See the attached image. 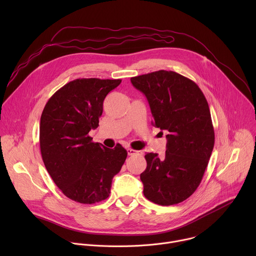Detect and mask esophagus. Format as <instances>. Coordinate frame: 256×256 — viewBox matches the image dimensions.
Segmentation results:
<instances>
[{
  "label": "esophagus",
  "instance_id": "1",
  "mask_svg": "<svg viewBox=\"0 0 256 256\" xmlns=\"http://www.w3.org/2000/svg\"><path fill=\"white\" fill-rule=\"evenodd\" d=\"M128 156H134V155H140V152L138 151H136V150H132V149H128Z\"/></svg>",
  "mask_w": 256,
  "mask_h": 256
}]
</instances>
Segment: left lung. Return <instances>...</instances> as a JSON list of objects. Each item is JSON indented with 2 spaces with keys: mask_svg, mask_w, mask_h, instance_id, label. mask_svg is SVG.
Returning a JSON list of instances; mask_svg holds the SVG:
<instances>
[{
  "mask_svg": "<svg viewBox=\"0 0 256 256\" xmlns=\"http://www.w3.org/2000/svg\"><path fill=\"white\" fill-rule=\"evenodd\" d=\"M130 82L147 98L153 124L168 132L165 154L144 155V196L161 206L179 204L198 188L214 149L208 101L194 81L172 70L132 77Z\"/></svg>",
  "mask_w": 256,
  "mask_h": 256,
  "instance_id": "left-lung-1",
  "label": "left lung"
}]
</instances>
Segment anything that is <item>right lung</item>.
Segmentation results:
<instances>
[{
  "mask_svg": "<svg viewBox=\"0 0 256 256\" xmlns=\"http://www.w3.org/2000/svg\"><path fill=\"white\" fill-rule=\"evenodd\" d=\"M122 80L76 79L58 89L40 118V142L44 166L62 192L72 200L91 204L106 200L112 182L128 156L93 142L91 130L99 124L106 95Z\"/></svg>",
  "mask_w": 256,
  "mask_h": 256,
  "instance_id": "obj_1",
  "label": "right lung"
}]
</instances>
